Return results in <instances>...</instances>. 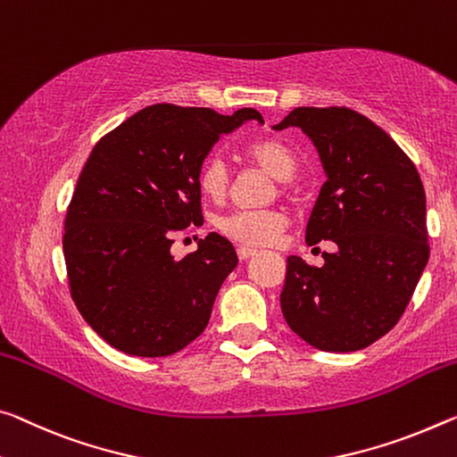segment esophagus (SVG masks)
I'll list each match as a JSON object with an SVG mask.
<instances>
[{"label": "esophagus", "mask_w": 457, "mask_h": 457, "mask_svg": "<svg viewBox=\"0 0 457 457\" xmlns=\"http://www.w3.org/2000/svg\"><path fill=\"white\" fill-rule=\"evenodd\" d=\"M254 254H256L254 248H245V245H240V248H237V256H240V260H248Z\"/></svg>", "instance_id": "obj_1"}]
</instances>
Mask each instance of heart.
Segmentation results:
<instances>
[{
    "label": "heart",
    "instance_id": "obj_1",
    "mask_svg": "<svg viewBox=\"0 0 457 457\" xmlns=\"http://www.w3.org/2000/svg\"><path fill=\"white\" fill-rule=\"evenodd\" d=\"M245 158L264 169L268 175L280 179V189L288 187V179L296 172V156L285 144L277 140H260L245 148ZM199 187L205 197L221 201L229 191V170L220 156L209 158L201 166ZM217 229L223 236L242 245H272L287 229V215L277 209H256V212H234L217 220Z\"/></svg>",
    "mask_w": 457,
    "mask_h": 457
}]
</instances>
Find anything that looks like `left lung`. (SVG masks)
<instances>
[{"label":"left lung","instance_id":"left-lung-1","mask_svg":"<svg viewBox=\"0 0 457 457\" xmlns=\"http://www.w3.org/2000/svg\"><path fill=\"white\" fill-rule=\"evenodd\" d=\"M274 129L301 128L325 180L305 240L336 244L321 268L287 258L282 315L323 352H356L395 328L429 260L421 177L385 129L347 107H296Z\"/></svg>","mask_w":457,"mask_h":457}]
</instances>
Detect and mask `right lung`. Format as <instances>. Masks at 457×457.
Returning a JSON list of instances; mask_svg holds the SVG:
<instances>
[{
  "label": "right lung",
  "mask_w": 457,
  "mask_h": 457,
  "mask_svg": "<svg viewBox=\"0 0 457 457\" xmlns=\"http://www.w3.org/2000/svg\"><path fill=\"white\" fill-rule=\"evenodd\" d=\"M256 110L144 107L101 137L87 158L64 220V262L79 313L115 350L170 356L197 339L223 280L237 266L212 231L175 258L177 231L203 223L199 172L223 134Z\"/></svg>",
  "instance_id": "add662e5"
}]
</instances>
